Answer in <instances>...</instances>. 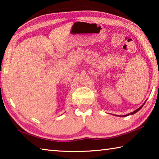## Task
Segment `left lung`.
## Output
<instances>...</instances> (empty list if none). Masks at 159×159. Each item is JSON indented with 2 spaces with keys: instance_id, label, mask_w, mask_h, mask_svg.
<instances>
[{
  "instance_id": "obj_1",
  "label": "left lung",
  "mask_w": 159,
  "mask_h": 159,
  "mask_svg": "<svg viewBox=\"0 0 159 159\" xmlns=\"http://www.w3.org/2000/svg\"><path fill=\"white\" fill-rule=\"evenodd\" d=\"M144 104H143V105H144ZM143 105H142V106H141L140 107H139V108H138V109H136V110H135V111H134L133 112H131V113H130V114H127V115H124V116H128V115H130V114H135V113H136V112H138V111H139V109H140L142 108V107H143Z\"/></svg>"
}]
</instances>
